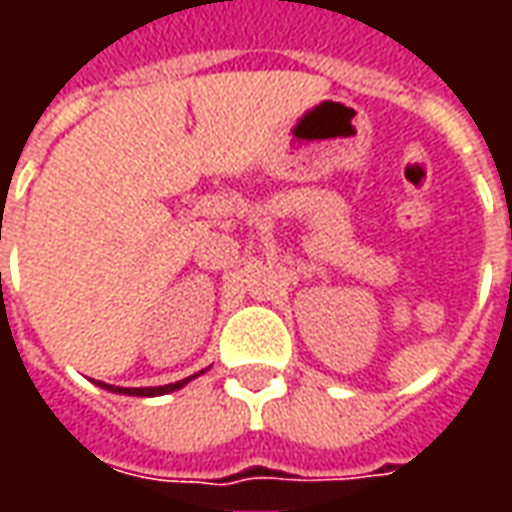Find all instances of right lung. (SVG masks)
Masks as SVG:
<instances>
[{"mask_svg":"<svg viewBox=\"0 0 512 512\" xmlns=\"http://www.w3.org/2000/svg\"><path fill=\"white\" fill-rule=\"evenodd\" d=\"M191 378H183V381H175V384H167V386H142V389H126V386H109V384H101L106 389H112V392H123V395H139V397H156V395H167V392H175L180 389L183 384H189Z\"/></svg>","mask_w":512,"mask_h":512,"instance_id":"add662e5","label":"right lung"}]
</instances>
